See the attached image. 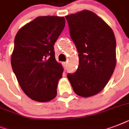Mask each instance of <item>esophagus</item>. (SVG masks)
I'll return each mask as SVG.
<instances>
[{"instance_id":"obj_1","label":"esophagus","mask_w":129,"mask_h":129,"mask_svg":"<svg viewBox=\"0 0 129 129\" xmlns=\"http://www.w3.org/2000/svg\"><path fill=\"white\" fill-rule=\"evenodd\" d=\"M62 65H63V68H64V70H66V67H67V63L63 62Z\"/></svg>"}]
</instances>
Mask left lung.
<instances>
[{"label": "left lung", "mask_w": 129, "mask_h": 129, "mask_svg": "<svg viewBox=\"0 0 129 129\" xmlns=\"http://www.w3.org/2000/svg\"><path fill=\"white\" fill-rule=\"evenodd\" d=\"M79 66L67 77L77 95L89 97L107 84L116 66V39L112 29L92 11L66 16Z\"/></svg>", "instance_id": "1"}]
</instances>
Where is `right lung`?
<instances>
[{"mask_svg":"<svg viewBox=\"0 0 129 129\" xmlns=\"http://www.w3.org/2000/svg\"><path fill=\"white\" fill-rule=\"evenodd\" d=\"M64 17H37L15 36L11 66L26 95L37 102L56 96L63 68L55 57L54 44L65 27Z\"/></svg>","mask_w":129,"mask_h":129,"instance_id":"add662e5","label":"right lung"}]
</instances>
